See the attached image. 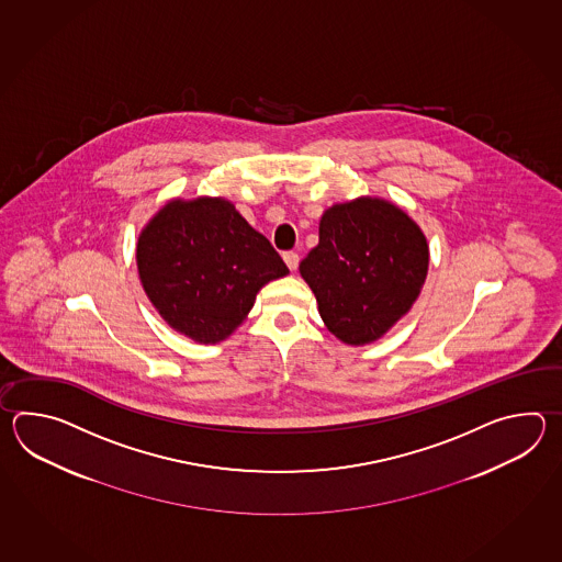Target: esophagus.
<instances>
[{"mask_svg":"<svg viewBox=\"0 0 562 562\" xmlns=\"http://www.w3.org/2000/svg\"><path fill=\"white\" fill-rule=\"evenodd\" d=\"M283 261H285L286 267L291 269V271H295L299 265V255L297 252L286 251L283 252Z\"/></svg>","mask_w":562,"mask_h":562,"instance_id":"34e87169","label":"esophagus"}]
</instances>
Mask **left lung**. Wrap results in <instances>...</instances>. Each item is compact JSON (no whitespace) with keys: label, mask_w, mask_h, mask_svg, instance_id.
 I'll return each mask as SVG.
<instances>
[{"label":"left lung","mask_w":562,"mask_h":562,"mask_svg":"<svg viewBox=\"0 0 562 562\" xmlns=\"http://www.w3.org/2000/svg\"><path fill=\"white\" fill-rule=\"evenodd\" d=\"M430 247L402 206L358 196L325 209L319 243L299 263L325 327L347 346L382 339L422 293Z\"/></svg>","instance_id":"8db88e82"}]
</instances>
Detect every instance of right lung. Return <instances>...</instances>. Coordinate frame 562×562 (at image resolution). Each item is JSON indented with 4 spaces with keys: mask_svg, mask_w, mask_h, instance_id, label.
I'll return each instance as SVG.
<instances>
[{
    "mask_svg": "<svg viewBox=\"0 0 562 562\" xmlns=\"http://www.w3.org/2000/svg\"><path fill=\"white\" fill-rule=\"evenodd\" d=\"M136 267L158 315L196 344H218L257 293L289 273L271 243L223 196L170 199L144 225Z\"/></svg>",
    "mask_w": 562,
    "mask_h": 562,
    "instance_id": "add662e5",
    "label": "right lung"
}]
</instances>
